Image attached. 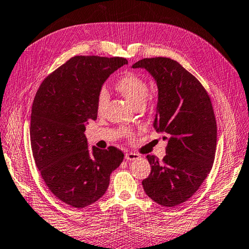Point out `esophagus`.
Here are the masks:
<instances>
[{"mask_svg": "<svg viewBox=\"0 0 249 249\" xmlns=\"http://www.w3.org/2000/svg\"><path fill=\"white\" fill-rule=\"evenodd\" d=\"M140 158V155L137 153H133V152H126L125 153V160H138Z\"/></svg>", "mask_w": 249, "mask_h": 249, "instance_id": "1", "label": "esophagus"}]
</instances>
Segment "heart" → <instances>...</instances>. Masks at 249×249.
Wrapping results in <instances>:
<instances>
[{"label":"heart","instance_id":"obj_1","mask_svg":"<svg viewBox=\"0 0 249 249\" xmlns=\"http://www.w3.org/2000/svg\"><path fill=\"white\" fill-rule=\"evenodd\" d=\"M115 89L135 107L143 106L149 95V85L142 77L133 73H128L121 76L115 83ZM109 100V95L106 89H101L97 96L96 108L97 112L101 114L104 112Z\"/></svg>","mask_w":249,"mask_h":249}]
</instances>
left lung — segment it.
<instances>
[{
    "instance_id": "8db88e82",
    "label": "left lung",
    "mask_w": 249,
    "mask_h": 249,
    "mask_svg": "<svg viewBox=\"0 0 249 249\" xmlns=\"http://www.w3.org/2000/svg\"><path fill=\"white\" fill-rule=\"evenodd\" d=\"M157 81L154 128L167 135L166 155H147L151 173L142 180L147 196L165 207L188 201L211 173L217 145L212 100L199 81L170 58H144L133 65Z\"/></svg>"
}]
</instances>
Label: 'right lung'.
Instances as JSON below:
<instances>
[{
    "mask_svg": "<svg viewBox=\"0 0 249 249\" xmlns=\"http://www.w3.org/2000/svg\"><path fill=\"white\" fill-rule=\"evenodd\" d=\"M121 57L75 56L42 82L31 110L30 140L36 167L57 198L84 208L104 196L123 162L115 147L89 150L85 124L97 119V96Z\"/></svg>",
    "mask_w": 249,
    "mask_h": 249,
    "instance_id": "add662e5",
    "label": "right lung"
}]
</instances>
